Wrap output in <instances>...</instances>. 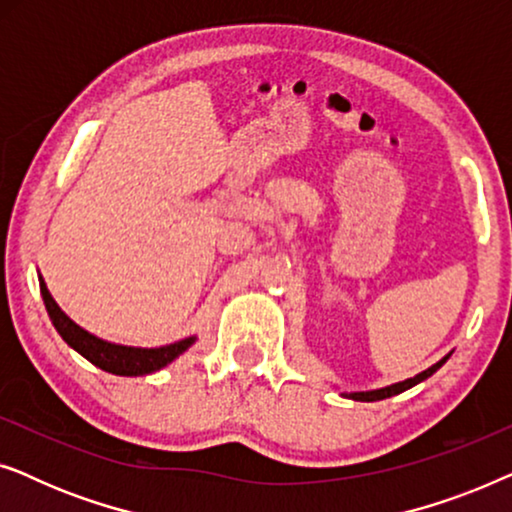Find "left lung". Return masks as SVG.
Masks as SVG:
<instances>
[{"label":"left lung","instance_id":"1","mask_svg":"<svg viewBox=\"0 0 512 512\" xmlns=\"http://www.w3.org/2000/svg\"><path fill=\"white\" fill-rule=\"evenodd\" d=\"M450 359V354L447 356H443V359H440L438 363H433L431 368H426V370H422V373H417L415 377H408V380H403V382H396V384H389V387H380V389H370V391H345V398H352V401H363V403H373V401H382V398H389V396H396V394H403V391H408V389H412L415 387V384H419V382H424L426 377H431L433 373H436V370L443 366V363Z\"/></svg>","mask_w":512,"mask_h":512}]
</instances>
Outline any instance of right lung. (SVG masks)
<instances>
[{"label":"right lung","mask_w":512,"mask_h":512,"mask_svg":"<svg viewBox=\"0 0 512 512\" xmlns=\"http://www.w3.org/2000/svg\"><path fill=\"white\" fill-rule=\"evenodd\" d=\"M39 289H41V298H44L48 317H51L55 331L60 333V338L65 340L74 352H79L83 359H88L93 366L102 368L104 373L123 375V377H139V375L156 373V370L165 368L167 363L179 359V356L184 354L195 340H198L195 335H191V338L177 340L172 342V345H163V347H130V345H118V342L102 340L90 331H86V328H81L76 321L69 319L67 314L60 310V305L53 300L51 291H48V286L41 275H39Z\"/></svg>","instance_id":"right-lung-1"}]
</instances>
